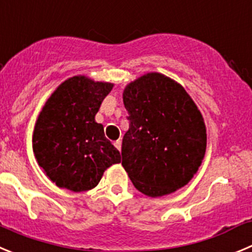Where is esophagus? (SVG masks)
Wrapping results in <instances>:
<instances>
[{"label": "esophagus", "instance_id": "34e87169", "mask_svg": "<svg viewBox=\"0 0 252 252\" xmlns=\"http://www.w3.org/2000/svg\"><path fill=\"white\" fill-rule=\"evenodd\" d=\"M115 146H116V149L119 150V151H121V140H117V141H115Z\"/></svg>", "mask_w": 252, "mask_h": 252}]
</instances>
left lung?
<instances>
[{"label":"left lung","instance_id":"8db88e82","mask_svg":"<svg viewBox=\"0 0 252 252\" xmlns=\"http://www.w3.org/2000/svg\"><path fill=\"white\" fill-rule=\"evenodd\" d=\"M128 131L122 166L133 186L151 197L188 184L206 151V127L197 106L171 78L147 73L124 91Z\"/></svg>","mask_w":252,"mask_h":252}]
</instances>
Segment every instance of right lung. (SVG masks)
<instances>
[{
  "label": "right lung",
  "instance_id": "right-lung-1",
  "mask_svg": "<svg viewBox=\"0 0 252 252\" xmlns=\"http://www.w3.org/2000/svg\"><path fill=\"white\" fill-rule=\"evenodd\" d=\"M112 84L84 76L68 78L43 106L33 131V152L48 179L75 192L94 189L103 171L121 162L94 115Z\"/></svg>",
  "mask_w": 252,
  "mask_h": 252
}]
</instances>
